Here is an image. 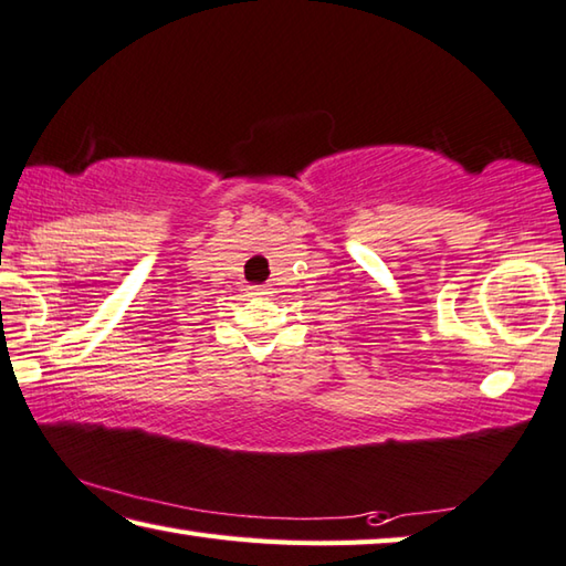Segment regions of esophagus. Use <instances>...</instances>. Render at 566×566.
<instances>
[{
    "instance_id": "34e87169",
    "label": "esophagus",
    "mask_w": 566,
    "mask_h": 566,
    "mask_svg": "<svg viewBox=\"0 0 566 566\" xmlns=\"http://www.w3.org/2000/svg\"><path fill=\"white\" fill-rule=\"evenodd\" d=\"M250 290L256 296H270L272 294V286L270 284H256V286H250Z\"/></svg>"
}]
</instances>
